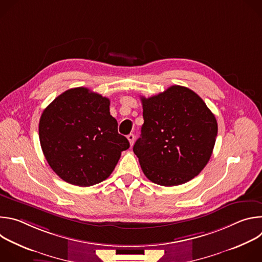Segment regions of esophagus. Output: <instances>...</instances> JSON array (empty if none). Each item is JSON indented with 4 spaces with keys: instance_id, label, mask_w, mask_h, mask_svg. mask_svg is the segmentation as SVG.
<instances>
[{
    "instance_id": "obj_1",
    "label": "esophagus",
    "mask_w": 262,
    "mask_h": 262,
    "mask_svg": "<svg viewBox=\"0 0 262 262\" xmlns=\"http://www.w3.org/2000/svg\"><path fill=\"white\" fill-rule=\"evenodd\" d=\"M127 140L129 141V144L133 146V144H134V142H135V135H134V134L127 135Z\"/></svg>"
}]
</instances>
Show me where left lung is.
Returning a JSON list of instances; mask_svg holds the SVG:
<instances>
[{
	"mask_svg": "<svg viewBox=\"0 0 262 262\" xmlns=\"http://www.w3.org/2000/svg\"><path fill=\"white\" fill-rule=\"evenodd\" d=\"M141 101L144 123L133 149L145 176L164 186L190 181L211 157L214 115L198 94L178 85Z\"/></svg>",
	"mask_w": 262,
	"mask_h": 262,
	"instance_id": "obj_1",
	"label": "left lung"
}]
</instances>
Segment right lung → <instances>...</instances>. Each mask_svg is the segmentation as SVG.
Wrapping results in <instances>:
<instances>
[{"instance_id":"obj_1","label":"right lung","mask_w":262,"mask_h":262,"mask_svg":"<svg viewBox=\"0 0 262 262\" xmlns=\"http://www.w3.org/2000/svg\"><path fill=\"white\" fill-rule=\"evenodd\" d=\"M110 99L88 88L69 89L43 111L39 140L54 172L64 181L90 186L115 169L128 140L118 134Z\"/></svg>"}]
</instances>
